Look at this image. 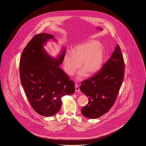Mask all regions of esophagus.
<instances>
[{
	"instance_id": "1",
	"label": "esophagus",
	"mask_w": 146,
	"mask_h": 146,
	"mask_svg": "<svg viewBox=\"0 0 146 146\" xmlns=\"http://www.w3.org/2000/svg\"><path fill=\"white\" fill-rule=\"evenodd\" d=\"M75 90H76V92H79L80 91V89H79V88L78 86V85L76 84H75Z\"/></svg>"
}]
</instances>
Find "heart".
I'll return each mask as SVG.
<instances>
[{"label":"heart","mask_w":146,"mask_h":146,"mask_svg":"<svg viewBox=\"0 0 146 146\" xmlns=\"http://www.w3.org/2000/svg\"><path fill=\"white\" fill-rule=\"evenodd\" d=\"M104 58V49L96 41H90L76 46L73 49L72 54L67 52L64 56L63 66L66 73L73 76L80 67L81 70L78 79H83L85 74L91 76L101 68Z\"/></svg>","instance_id":"heart-1"}]
</instances>
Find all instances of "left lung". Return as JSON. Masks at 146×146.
Listing matches in <instances>:
<instances>
[{
  "mask_svg": "<svg viewBox=\"0 0 146 146\" xmlns=\"http://www.w3.org/2000/svg\"><path fill=\"white\" fill-rule=\"evenodd\" d=\"M125 63L119 45L101 70L82 82L80 91L89 98L81 111L85 117L96 119L109 111L114 104L124 76Z\"/></svg>",
  "mask_w": 146,
  "mask_h": 146,
  "instance_id": "1",
  "label": "left lung"
}]
</instances>
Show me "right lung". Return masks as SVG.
Instances as JSON below:
<instances>
[{
  "label": "right lung",
  "mask_w": 146,
  "mask_h": 146,
  "mask_svg": "<svg viewBox=\"0 0 146 146\" xmlns=\"http://www.w3.org/2000/svg\"><path fill=\"white\" fill-rule=\"evenodd\" d=\"M54 38L40 33L35 35L23 50L20 62L22 85L33 109L39 114L50 117L61 109L63 96L74 92V82L58 66L65 50L55 60L45 51L43 45Z\"/></svg>",
  "instance_id": "obj_1"
}]
</instances>
